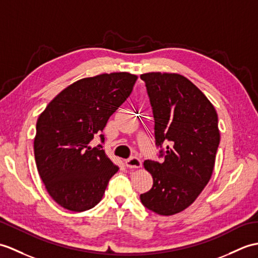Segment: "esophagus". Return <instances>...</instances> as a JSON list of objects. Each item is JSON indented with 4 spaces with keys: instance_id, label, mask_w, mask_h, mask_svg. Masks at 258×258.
I'll return each instance as SVG.
<instances>
[{
    "instance_id": "obj_1",
    "label": "esophagus",
    "mask_w": 258,
    "mask_h": 258,
    "mask_svg": "<svg viewBox=\"0 0 258 258\" xmlns=\"http://www.w3.org/2000/svg\"><path fill=\"white\" fill-rule=\"evenodd\" d=\"M125 165H126L127 168H141V167H142V161L139 158L132 157L130 159L125 160Z\"/></svg>"
}]
</instances>
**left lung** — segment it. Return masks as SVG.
<instances>
[{
  "label": "left lung",
  "instance_id": "obj_1",
  "mask_svg": "<svg viewBox=\"0 0 258 258\" xmlns=\"http://www.w3.org/2000/svg\"><path fill=\"white\" fill-rule=\"evenodd\" d=\"M156 145H166L164 163L145 160L153 188L141 195L148 210L173 215L192 205L212 176L220 144L218 114L201 90L179 74L147 73Z\"/></svg>",
  "mask_w": 258,
  "mask_h": 258
}]
</instances>
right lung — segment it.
I'll return each mask as SVG.
<instances>
[{
	"instance_id": "1",
	"label": "right lung",
	"mask_w": 258,
	"mask_h": 258,
	"mask_svg": "<svg viewBox=\"0 0 258 258\" xmlns=\"http://www.w3.org/2000/svg\"><path fill=\"white\" fill-rule=\"evenodd\" d=\"M130 73L83 78L64 88L40 113L34 154L47 192L59 206L82 212L103 197L118 167L91 141L126 100L137 80Z\"/></svg>"
}]
</instances>
